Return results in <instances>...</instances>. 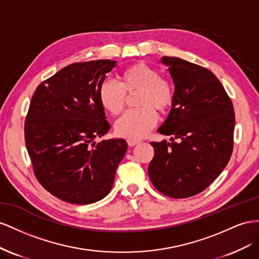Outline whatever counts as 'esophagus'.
<instances>
[{
  "label": "esophagus",
  "mask_w": 259,
  "mask_h": 259,
  "mask_svg": "<svg viewBox=\"0 0 259 259\" xmlns=\"http://www.w3.org/2000/svg\"><path fill=\"white\" fill-rule=\"evenodd\" d=\"M127 143H128L129 146H135V145L140 143V140H138V139H128Z\"/></svg>",
  "instance_id": "esophagus-1"
}]
</instances>
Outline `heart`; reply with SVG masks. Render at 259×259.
Returning a JSON list of instances; mask_svg holds the SVG:
<instances>
[{
  "label": "heart",
  "instance_id": "obj_1",
  "mask_svg": "<svg viewBox=\"0 0 259 259\" xmlns=\"http://www.w3.org/2000/svg\"><path fill=\"white\" fill-rule=\"evenodd\" d=\"M136 109L129 110L115 124L116 134L128 139L146 136L157 122V114L165 113L175 102V89L167 78L159 76L156 68L139 62L129 65L119 75V83L104 80L99 88L101 105L113 116L119 115L127 95H134Z\"/></svg>",
  "mask_w": 259,
  "mask_h": 259
}]
</instances>
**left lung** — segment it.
<instances>
[{
  "instance_id": "1",
  "label": "left lung",
  "mask_w": 259,
  "mask_h": 259,
  "mask_svg": "<svg viewBox=\"0 0 259 259\" xmlns=\"http://www.w3.org/2000/svg\"><path fill=\"white\" fill-rule=\"evenodd\" d=\"M175 83V102L158 132L171 136L151 142L149 176L160 193L186 198L201 193L224 170L233 151L234 108L225 88L207 68L162 56Z\"/></svg>"
}]
</instances>
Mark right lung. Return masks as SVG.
<instances>
[{
	"label": "right lung",
	"mask_w": 259,
	"mask_h": 259,
	"mask_svg": "<svg viewBox=\"0 0 259 259\" xmlns=\"http://www.w3.org/2000/svg\"><path fill=\"white\" fill-rule=\"evenodd\" d=\"M115 65L73 63L42 81L32 95L26 147L36 180L62 201L85 205L106 196L127 151L123 139L94 142L110 129L99 88Z\"/></svg>",
	"instance_id": "obj_1"
}]
</instances>
